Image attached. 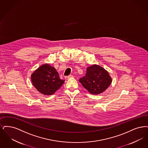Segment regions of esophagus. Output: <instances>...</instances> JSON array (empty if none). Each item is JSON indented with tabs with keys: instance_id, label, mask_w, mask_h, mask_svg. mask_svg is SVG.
Wrapping results in <instances>:
<instances>
[{
	"instance_id": "esophagus-1",
	"label": "esophagus",
	"mask_w": 148,
	"mask_h": 148,
	"mask_svg": "<svg viewBox=\"0 0 148 148\" xmlns=\"http://www.w3.org/2000/svg\"><path fill=\"white\" fill-rule=\"evenodd\" d=\"M73 77V76L72 75H69V76H65V79H69L70 78Z\"/></svg>"
}]
</instances>
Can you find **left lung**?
<instances>
[{"label":"left lung","mask_w":148,"mask_h":148,"mask_svg":"<svg viewBox=\"0 0 148 148\" xmlns=\"http://www.w3.org/2000/svg\"><path fill=\"white\" fill-rule=\"evenodd\" d=\"M79 81L90 93L98 95L109 87L112 78L107 71L99 66L94 64L87 69L86 75Z\"/></svg>","instance_id":"1"}]
</instances>
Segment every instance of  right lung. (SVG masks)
I'll return each instance as SVG.
<instances>
[{
	"label": "right lung",
	"instance_id": "obj_1",
	"mask_svg": "<svg viewBox=\"0 0 148 148\" xmlns=\"http://www.w3.org/2000/svg\"><path fill=\"white\" fill-rule=\"evenodd\" d=\"M34 87L42 94L51 95L64 84L55 67L49 64L41 66L32 75Z\"/></svg>",
	"mask_w": 148,
	"mask_h": 148
}]
</instances>
